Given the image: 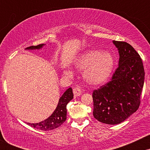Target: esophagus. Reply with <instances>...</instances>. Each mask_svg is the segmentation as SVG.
I'll return each mask as SVG.
<instances>
[{
  "label": "esophagus",
  "instance_id": "esophagus-1",
  "mask_svg": "<svg viewBox=\"0 0 150 150\" xmlns=\"http://www.w3.org/2000/svg\"><path fill=\"white\" fill-rule=\"evenodd\" d=\"M73 94H75V97H79L82 94V91L79 87H75L73 89Z\"/></svg>",
  "mask_w": 150,
  "mask_h": 150
}]
</instances>
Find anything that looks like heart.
<instances>
[{"instance_id":"heart-1","label":"heart","mask_w":150,"mask_h":150,"mask_svg":"<svg viewBox=\"0 0 150 150\" xmlns=\"http://www.w3.org/2000/svg\"><path fill=\"white\" fill-rule=\"evenodd\" d=\"M75 66L80 71H84L86 82L91 85H101L111 76L114 68V58L107 51L88 50L77 58Z\"/></svg>"}]
</instances>
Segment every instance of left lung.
I'll return each instance as SVG.
<instances>
[{"mask_svg":"<svg viewBox=\"0 0 150 150\" xmlns=\"http://www.w3.org/2000/svg\"><path fill=\"white\" fill-rule=\"evenodd\" d=\"M119 53L118 67L112 79L94 90L93 116L108 125L119 124L138 109L144 70L140 55L125 42L113 41Z\"/></svg>","mask_w":150,"mask_h":150,"instance_id":"8db88e82","label":"left lung"}]
</instances>
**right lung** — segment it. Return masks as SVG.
<instances>
[{"instance_id":"obj_1","label":"right lung","mask_w":150,"mask_h":150,"mask_svg":"<svg viewBox=\"0 0 150 150\" xmlns=\"http://www.w3.org/2000/svg\"><path fill=\"white\" fill-rule=\"evenodd\" d=\"M46 44H39L37 46H32L27 47L26 50H35L41 49ZM73 98V89L71 87L68 88L63 93V95L58 101V104L56 106V109L53 111L52 114L49 118H46L43 121L37 123H30L27 124L30 126L34 127V128L39 129L42 130H51L58 128L65 121L67 118V109L66 106Z\"/></svg>"}]
</instances>
